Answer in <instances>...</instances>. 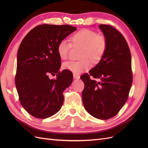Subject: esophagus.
<instances>
[{"label": "esophagus", "instance_id": "34e87169", "mask_svg": "<svg viewBox=\"0 0 148 148\" xmlns=\"http://www.w3.org/2000/svg\"><path fill=\"white\" fill-rule=\"evenodd\" d=\"M73 78H75V79H79V78H80V77H79V75H77V74H73Z\"/></svg>", "mask_w": 148, "mask_h": 148}]
</instances>
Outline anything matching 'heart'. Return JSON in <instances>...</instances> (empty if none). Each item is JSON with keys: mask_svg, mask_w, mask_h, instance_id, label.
<instances>
[{"mask_svg": "<svg viewBox=\"0 0 148 148\" xmlns=\"http://www.w3.org/2000/svg\"><path fill=\"white\" fill-rule=\"evenodd\" d=\"M71 44L65 39L60 41L57 46V52L62 59L65 60L72 46L82 47L79 61H69L63 64L64 69L74 73H79L91 67V60L94 64L99 62L107 50V42L104 35L97 34L96 31L82 29L70 37Z\"/></svg>", "mask_w": 148, "mask_h": 148, "instance_id": "b5f03b06", "label": "heart"}]
</instances>
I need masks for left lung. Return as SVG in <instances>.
I'll return each instance as SVG.
<instances>
[{
    "label": "left lung",
    "instance_id": "left-lung-1",
    "mask_svg": "<svg viewBox=\"0 0 148 148\" xmlns=\"http://www.w3.org/2000/svg\"><path fill=\"white\" fill-rule=\"evenodd\" d=\"M99 28L107 39V50L99 64L80 78L84 84L85 109L94 117L107 120L117 115L128 99L133 82L132 57L120 31L109 25Z\"/></svg>",
    "mask_w": 148,
    "mask_h": 148
}]
</instances>
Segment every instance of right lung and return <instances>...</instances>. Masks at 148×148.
Listing matches in <instances>:
<instances>
[{
  "label": "right lung",
  "mask_w": 148,
  "mask_h": 148,
  "mask_svg": "<svg viewBox=\"0 0 148 148\" xmlns=\"http://www.w3.org/2000/svg\"><path fill=\"white\" fill-rule=\"evenodd\" d=\"M77 29L62 25H41L25 36L17 53L15 82L21 106L38 119L56 114L64 102L63 92L73 81L69 70H59V42ZM56 75V80L48 78Z\"/></svg>",
  "instance_id": "1"
}]
</instances>
